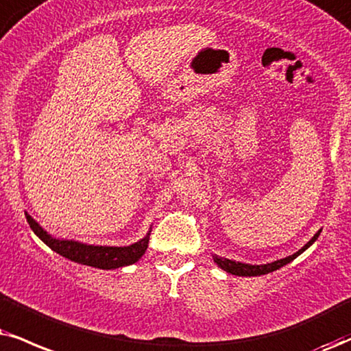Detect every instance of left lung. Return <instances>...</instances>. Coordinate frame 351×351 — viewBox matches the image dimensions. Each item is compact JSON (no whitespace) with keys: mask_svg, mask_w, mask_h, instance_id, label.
<instances>
[{"mask_svg":"<svg viewBox=\"0 0 351 351\" xmlns=\"http://www.w3.org/2000/svg\"><path fill=\"white\" fill-rule=\"evenodd\" d=\"M319 237V232L315 234L313 239H311L308 244L304 245V247L298 250L296 254L289 255V257H285V258H280V261H275L271 263H267V265H249V263H241V262H234V261H229V258H221L218 257V255H215V262L218 263V267H221L223 270H226L228 274H232V275H237V276H258V275H265V274H270V271L274 270H278L280 267L287 265V263H289L291 261H295V258L298 257V255L304 252L306 249L309 247L313 242L317 239Z\"/></svg>","mask_w":351,"mask_h":351,"instance_id":"8db88e82","label":"left lung"}]
</instances>
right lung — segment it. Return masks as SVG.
Segmentation results:
<instances>
[{"mask_svg":"<svg viewBox=\"0 0 351 351\" xmlns=\"http://www.w3.org/2000/svg\"><path fill=\"white\" fill-rule=\"evenodd\" d=\"M27 223L30 229H32L40 239L45 242L51 250L56 254L63 255V257L70 258L73 262L83 263V265L102 268V270H112V268H119L135 263L141 258V255L148 249L149 236L143 237L141 241L135 242V244L127 245V247H107V245H88L81 244L77 241H63L55 239L47 231H43L36 219L32 216L25 213Z\"/></svg>","mask_w":351,"mask_h":351,"instance_id":"right-lung-1","label":"right lung"}]
</instances>
